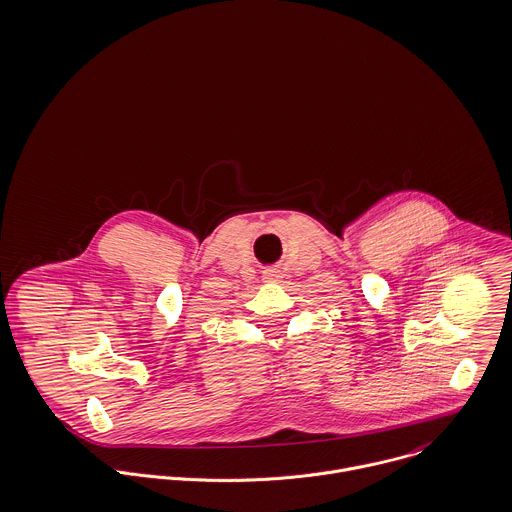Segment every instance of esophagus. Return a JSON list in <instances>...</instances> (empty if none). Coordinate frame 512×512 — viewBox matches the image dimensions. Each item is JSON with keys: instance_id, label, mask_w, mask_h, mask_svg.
<instances>
[{"instance_id": "34e87169", "label": "esophagus", "mask_w": 512, "mask_h": 512, "mask_svg": "<svg viewBox=\"0 0 512 512\" xmlns=\"http://www.w3.org/2000/svg\"><path fill=\"white\" fill-rule=\"evenodd\" d=\"M280 272L278 270H274V268H270V270H264V282H268V284H276V282H280Z\"/></svg>"}]
</instances>
